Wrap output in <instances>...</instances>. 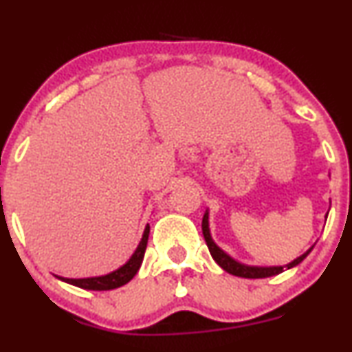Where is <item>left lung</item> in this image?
<instances>
[{
  "label": "left lung",
  "mask_w": 352,
  "mask_h": 352,
  "mask_svg": "<svg viewBox=\"0 0 352 352\" xmlns=\"http://www.w3.org/2000/svg\"><path fill=\"white\" fill-rule=\"evenodd\" d=\"M326 218H328V214H326ZM201 231H203V236H205L206 245H208L211 257H213V259L217 261V264L219 265V267L226 270L228 274L236 275V277H244V278H265V277H272V275L282 274L285 269H292V267H295V265H298L300 262H302L305 257H307L308 254L311 252V249H313V245H311V248L308 249L307 252H303L302 256L297 257V259H295V261L289 262V264H287V265H272V267H257V265L241 264V262H238L236 259H232L230 254L224 252L223 249L219 248L217 243H214L213 238H211V232H210L208 210H206L205 214H203Z\"/></svg>",
  "instance_id": "obj_1"
}]
</instances>
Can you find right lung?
Masks as SVG:
<instances>
[{
  "instance_id": "right-lung-1",
  "label": "right lung",
  "mask_w": 352,
  "mask_h": 352,
  "mask_svg": "<svg viewBox=\"0 0 352 352\" xmlns=\"http://www.w3.org/2000/svg\"><path fill=\"white\" fill-rule=\"evenodd\" d=\"M149 231L151 228L149 224H147L146 230H144L141 243H139L138 248H135L133 256L129 257V261L126 262L124 265H121L120 269L113 270V272H109L107 275H98V277H87V278H67V277H58V275H55V277L60 278L62 282H67L70 283V285L80 287V289H85V290H113V289H118V287L126 285V283H128L131 278L138 274L139 267H141L144 252H146V248H147V239H149Z\"/></svg>"
}]
</instances>
